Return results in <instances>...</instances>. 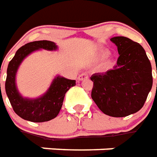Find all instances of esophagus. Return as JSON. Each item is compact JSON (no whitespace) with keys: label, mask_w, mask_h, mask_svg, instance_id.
Wrapping results in <instances>:
<instances>
[{"label":"esophagus","mask_w":157,"mask_h":157,"mask_svg":"<svg viewBox=\"0 0 157 157\" xmlns=\"http://www.w3.org/2000/svg\"><path fill=\"white\" fill-rule=\"evenodd\" d=\"M88 78H89V76H88V73H83L78 75V79L79 81H83L84 80V79H87Z\"/></svg>","instance_id":"34e87169"}]
</instances>
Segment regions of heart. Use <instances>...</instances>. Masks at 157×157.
<instances>
[{
	"label": "heart",
	"mask_w": 157,
	"mask_h": 157,
	"mask_svg": "<svg viewBox=\"0 0 157 157\" xmlns=\"http://www.w3.org/2000/svg\"><path fill=\"white\" fill-rule=\"evenodd\" d=\"M109 52L107 51H101V52H99V59H104L107 56H108Z\"/></svg>",
	"instance_id": "obj_1"
}]
</instances>
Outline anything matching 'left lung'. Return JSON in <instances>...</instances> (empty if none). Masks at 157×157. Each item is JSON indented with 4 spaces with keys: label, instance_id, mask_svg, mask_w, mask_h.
I'll list each match as a JSON object with an SVG mask.
<instances>
[{
    "label": "left lung",
    "instance_id": "8db88e82",
    "mask_svg": "<svg viewBox=\"0 0 157 157\" xmlns=\"http://www.w3.org/2000/svg\"><path fill=\"white\" fill-rule=\"evenodd\" d=\"M111 41L117 45L119 57L112 69L90 77L94 82L91 97L105 115L123 117L143 107L153 83L151 64L137 42L123 36Z\"/></svg>",
    "mask_w": 157,
    "mask_h": 157
}]
</instances>
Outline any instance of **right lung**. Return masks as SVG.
Wrapping results in <instances>:
<instances>
[{
    "label": "right lung",
    "instance_id": "right-lung-1",
    "mask_svg": "<svg viewBox=\"0 0 157 157\" xmlns=\"http://www.w3.org/2000/svg\"><path fill=\"white\" fill-rule=\"evenodd\" d=\"M40 49L56 51L57 45L54 42L49 40L34 41L23 45L17 51L14 57L10 61L5 84L6 93L13 111L23 119L34 123L47 122L55 118L62 108L67 91L76 85L75 80L56 76L52 81L48 90L42 96L36 99L23 97L16 86L17 71L23 59Z\"/></svg>",
    "mask_w": 157,
    "mask_h": 157
}]
</instances>
